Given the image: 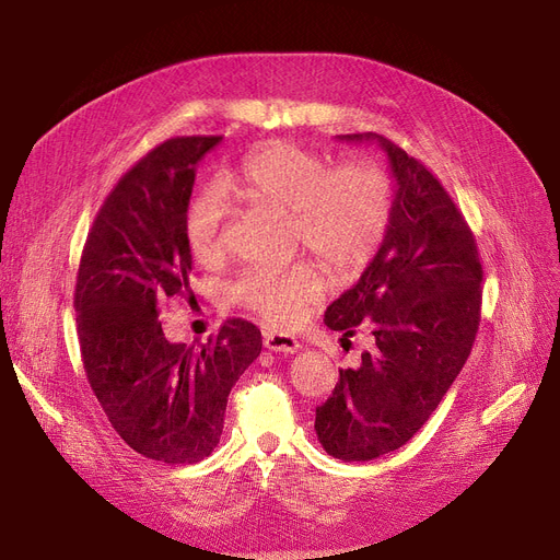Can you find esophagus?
Wrapping results in <instances>:
<instances>
[{"instance_id":"esophagus-1","label":"esophagus","mask_w":560,"mask_h":560,"mask_svg":"<svg viewBox=\"0 0 560 560\" xmlns=\"http://www.w3.org/2000/svg\"><path fill=\"white\" fill-rule=\"evenodd\" d=\"M262 342L268 349L272 351H283V354H295L300 349V340L295 336H288V334H277V331H268L262 336Z\"/></svg>"}]
</instances>
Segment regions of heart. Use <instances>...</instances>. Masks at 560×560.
<instances>
[{
    "instance_id": "heart-1",
    "label": "heart",
    "mask_w": 560,
    "mask_h": 560,
    "mask_svg": "<svg viewBox=\"0 0 560 560\" xmlns=\"http://www.w3.org/2000/svg\"><path fill=\"white\" fill-rule=\"evenodd\" d=\"M231 190L258 209L288 215L295 247L311 249L338 279L361 275L384 245L393 224L395 192L388 172L374 161L338 167L292 142H272L224 174L220 188L201 190L186 213V241L199 262L224 254ZM325 298V279L313 262L285 270H252L233 285V300L268 325L290 329Z\"/></svg>"
}]
</instances>
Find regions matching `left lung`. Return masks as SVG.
Returning a JSON list of instances; mask_svg holds the SVG:
<instances>
[{"label":"left lung","instance_id":"left-lung-1","mask_svg":"<svg viewBox=\"0 0 560 560\" xmlns=\"http://www.w3.org/2000/svg\"><path fill=\"white\" fill-rule=\"evenodd\" d=\"M395 176L393 224L359 283L327 308L325 325L372 347L340 370L315 408V433L329 456L372 460L406 445L431 418L472 351L481 322L483 268L458 206L418 159L376 133Z\"/></svg>","mask_w":560,"mask_h":560}]
</instances>
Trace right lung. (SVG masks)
Returning <instances> with one entry per match:
<instances>
[{"mask_svg": "<svg viewBox=\"0 0 560 560\" xmlns=\"http://www.w3.org/2000/svg\"><path fill=\"white\" fill-rule=\"evenodd\" d=\"M220 140L172 138L140 159L104 199L77 275L88 384L131 450L170 465L218 447L229 393L262 347L241 317L199 347L170 342L159 322L165 300H195L186 213L197 163Z\"/></svg>", "mask_w": 560, "mask_h": 560, "instance_id": "right-lung-1", "label": "right lung"}]
</instances>
